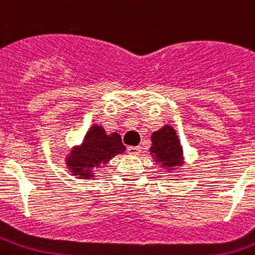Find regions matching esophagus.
Here are the masks:
<instances>
[{
    "label": "esophagus",
    "instance_id": "1",
    "mask_svg": "<svg viewBox=\"0 0 255 255\" xmlns=\"http://www.w3.org/2000/svg\"><path fill=\"white\" fill-rule=\"evenodd\" d=\"M127 151H128V153H129V155L137 156L140 153V151H141V149H140V147H128Z\"/></svg>",
    "mask_w": 255,
    "mask_h": 255
}]
</instances>
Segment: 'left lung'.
Masks as SVG:
<instances>
[{"instance_id":"obj_1","label":"left lung","mask_w":255,"mask_h":255,"mask_svg":"<svg viewBox=\"0 0 255 255\" xmlns=\"http://www.w3.org/2000/svg\"><path fill=\"white\" fill-rule=\"evenodd\" d=\"M152 147L149 148L153 163L161 169L168 172H176L185 164L184 151L174 128L169 124H165L159 131H155L151 136ZM184 172V170H182ZM169 173V176H172ZM178 177V176H177Z\"/></svg>"}]
</instances>
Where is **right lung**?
Wrapping results in <instances>:
<instances>
[{"label":"right lung","mask_w":255,"mask_h":255,"mask_svg":"<svg viewBox=\"0 0 255 255\" xmlns=\"http://www.w3.org/2000/svg\"><path fill=\"white\" fill-rule=\"evenodd\" d=\"M126 152L119 133H108L100 124H92L81 144L74 145L65 159L70 173L81 180H94L116 155Z\"/></svg>","instance_id":"add662e5"}]
</instances>
